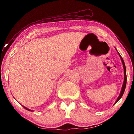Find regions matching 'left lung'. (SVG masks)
I'll return each mask as SVG.
<instances>
[{"instance_id": "8db88e82", "label": "left lung", "mask_w": 134, "mask_h": 134, "mask_svg": "<svg viewBox=\"0 0 134 134\" xmlns=\"http://www.w3.org/2000/svg\"><path fill=\"white\" fill-rule=\"evenodd\" d=\"M115 49H116V51L118 52V53L120 57V58H121V62L122 63V65H123V67H124V83H123V85H122V89H121V92H120V94L119 95L118 97L117 100H116V102H115V103H114L116 104L118 102L119 100V99L121 98L122 96H123L124 94V91L125 90V87H126V67H125V63H124V61L123 60V58H122V57L121 56V55H120V54L118 53V51H117V49L116 48H115Z\"/></svg>"}]
</instances>
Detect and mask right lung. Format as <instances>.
Listing matches in <instances>:
<instances>
[{
	"mask_svg": "<svg viewBox=\"0 0 134 134\" xmlns=\"http://www.w3.org/2000/svg\"><path fill=\"white\" fill-rule=\"evenodd\" d=\"M22 106H23V107L25 109H26V110H29V111H31V112H33L34 110H31V109H28V108H26L25 106H23V105H22Z\"/></svg>",
	"mask_w": 134,
	"mask_h": 134,
	"instance_id": "right-lung-1",
	"label": "right lung"
}]
</instances>
